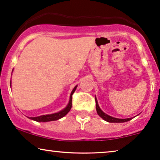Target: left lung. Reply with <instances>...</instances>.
Instances as JSON below:
<instances>
[{"instance_id": "8db88e82", "label": "left lung", "mask_w": 160, "mask_h": 160, "mask_svg": "<svg viewBox=\"0 0 160 160\" xmlns=\"http://www.w3.org/2000/svg\"><path fill=\"white\" fill-rule=\"evenodd\" d=\"M96 100V109H97V112L99 116L104 119V120L108 121V122L110 123H123V122H127L129 120H131L132 118H113V117L110 116L105 113L102 110L100 109V108L99 107V105H98V102L97 99L95 98Z\"/></svg>"}]
</instances>
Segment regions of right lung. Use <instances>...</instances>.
Instances as JSON below:
<instances>
[{
    "label": "right lung",
    "mask_w": 160,
    "mask_h": 160,
    "mask_svg": "<svg viewBox=\"0 0 160 160\" xmlns=\"http://www.w3.org/2000/svg\"><path fill=\"white\" fill-rule=\"evenodd\" d=\"M77 86L74 87L73 90H72L71 95H70V99H69V102L68 104V105L67 106V108H64V109L61 110L60 112H56V113H53V114H50V115H44V116H38V117H31V119L32 120H34L36 121H38V122H47V121H56L58 119L63 118V116H65L68 112H69V110H71L72 108V94H73L74 91H75Z\"/></svg>",
    "instance_id": "right-lung-1"
}]
</instances>
